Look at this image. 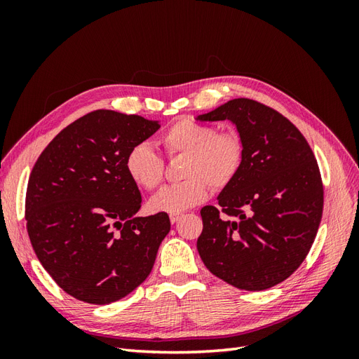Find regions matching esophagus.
<instances>
[{
  "mask_svg": "<svg viewBox=\"0 0 359 359\" xmlns=\"http://www.w3.org/2000/svg\"><path fill=\"white\" fill-rule=\"evenodd\" d=\"M181 217H182L181 214H170V215H169L170 223H172V224H173V223H177V222L181 219Z\"/></svg>",
  "mask_w": 359,
  "mask_h": 359,
  "instance_id": "obj_1",
  "label": "esophagus"
}]
</instances>
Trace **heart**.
<instances>
[{
	"mask_svg": "<svg viewBox=\"0 0 359 359\" xmlns=\"http://www.w3.org/2000/svg\"><path fill=\"white\" fill-rule=\"evenodd\" d=\"M160 144L169 157L186 156L182 177L186 181L163 187L149 201L154 212L181 214L205 202L212 189L231 184L243 163V144L235 132H217L212 126L180 119L165 130ZM126 170L139 187L156 189L163 180L165 163L147 142L130 148Z\"/></svg>",
	"mask_w": 359,
	"mask_h": 359,
	"instance_id": "obj_1",
	"label": "heart"
}]
</instances>
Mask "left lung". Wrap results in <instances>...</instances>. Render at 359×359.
I'll return each mask as SVG.
<instances>
[{
  "mask_svg": "<svg viewBox=\"0 0 359 359\" xmlns=\"http://www.w3.org/2000/svg\"><path fill=\"white\" fill-rule=\"evenodd\" d=\"M231 121L243 163L220 191V210H201L198 252L211 273L238 289L265 290L286 280L306 259L323 208L318 161L299 130L271 107L233 99L198 116Z\"/></svg>",
  "mask_w": 359,
  "mask_h": 359,
  "instance_id": "1",
  "label": "left lung"
}]
</instances>
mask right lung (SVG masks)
Returning <instances> with one entry per match:
<instances>
[{"mask_svg": "<svg viewBox=\"0 0 359 359\" xmlns=\"http://www.w3.org/2000/svg\"><path fill=\"white\" fill-rule=\"evenodd\" d=\"M158 128L139 115L94 111L53 137L31 170L29 241L43 268L76 299L111 304L153 269L170 220L166 212L136 217L142 198L126 157Z\"/></svg>", "mask_w": 359, "mask_h": 359, "instance_id": "1", "label": "right lung"}]
</instances>
